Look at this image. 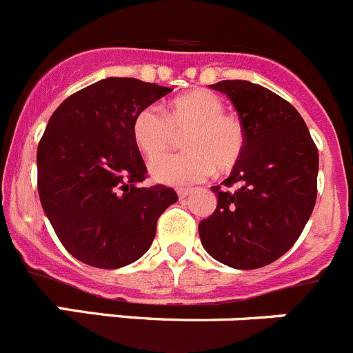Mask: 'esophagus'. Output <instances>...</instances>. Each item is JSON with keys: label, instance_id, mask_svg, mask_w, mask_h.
Here are the masks:
<instances>
[{"label": "esophagus", "instance_id": "34e87169", "mask_svg": "<svg viewBox=\"0 0 353 353\" xmlns=\"http://www.w3.org/2000/svg\"><path fill=\"white\" fill-rule=\"evenodd\" d=\"M190 195V190H186V188H181V190H177V196H179L181 200L183 199H186V196Z\"/></svg>", "mask_w": 353, "mask_h": 353}]
</instances>
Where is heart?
<instances>
[{
  "label": "heart",
  "mask_w": 353,
  "mask_h": 353,
  "mask_svg": "<svg viewBox=\"0 0 353 353\" xmlns=\"http://www.w3.org/2000/svg\"><path fill=\"white\" fill-rule=\"evenodd\" d=\"M225 101L211 91L196 90L174 98L167 112L149 105L133 117V141L148 158L172 145L177 133L184 135V153L165 154L149 165L154 181L188 186L214 170L228 172L237 165L246 145V132L236 116L225 112Z\"/></svg>",
  "instance_id": "1"
}]
</instances>
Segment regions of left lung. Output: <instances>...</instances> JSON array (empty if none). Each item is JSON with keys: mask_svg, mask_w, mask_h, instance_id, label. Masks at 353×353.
Returning a JSON list of instances; mask_svg holds the SVG:
<instances>
[{"mask_svg": "<svg viewBox=\"0 0 353 353\" xmlns=\"http://www.w3.org/2000/svg\"><path fill=\"white\" fill-rule=\"evenodd\" d=\"M211 90L230 98L246 145L218 205L199 223L205 252L234 269L274 262L299 239L316 202L319 149L301 114L276 93L248 81H220ZM236 185L232 192L228 190Z\"/></svg>", "mask_w": 353, "mask_h": 353, "instance_id": "obj_1", "label": "left lung"}]
</instances>
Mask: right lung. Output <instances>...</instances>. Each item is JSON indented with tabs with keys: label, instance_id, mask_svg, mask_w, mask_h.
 Listing matches in <instances>:
<instances>
[{
	"label": "right lung",
	"instance_id": "1",
	"mask_svg": "<svg viewBox=\"0 0 353 353\" xmlns=\"http://www.w3.org/2000/svg\"><path fill=\"white\" fill-rule=\"evenodd\" d=\"M139 79L109 77L66 98L38 144V195L68 253L91 268L141 259L161 212L177 202L163 184L142 188L144 160L133 117L170 93Z\"/></svg>",
	"mask_w": 353,
	"mask_h": 353
}]
</instances>
